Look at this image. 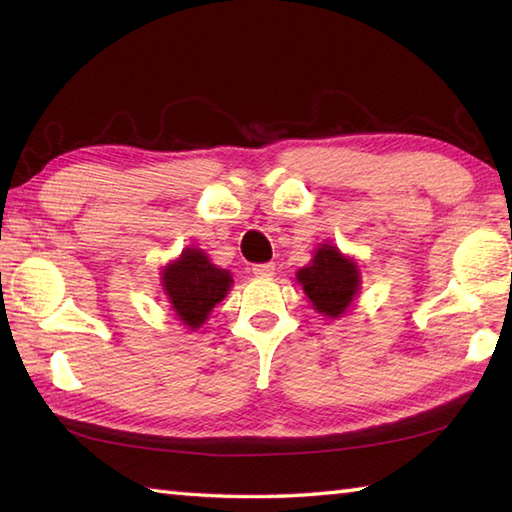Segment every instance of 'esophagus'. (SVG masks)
<instances>
[{
    "instance_id": "esophagus-1",
    "label": "esophagus",
    "mask_w": 512,
    "mask_h": 512,
    "mask_svg": "<svg viewBox=\"0 0 512 512\" xmlns=\"http://www.w3.org/2000/svg\"><path fill=\"white\" fill-rule=\"evenodd\" d=\"M252 272H254L256 276H260V278H269V276H274L276 265H274V263H260V265H254V267H252Z\"/></svg>"
}]
</instances>
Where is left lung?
<instances>
[{"instance_id":"1","label":"left lung","mask_w":512,"mask_h":512,"mask_svg":"<svg viewBox=\"0 0 512 512\" xmlns=\"http://www.w3.org/2000/svg\"><path fill=\"white\" fill-rule=\"evenodd\" d=\"M296 283L303 287L307 301L327 318H341L354 305L361 292V267L352 256H345L330 240L314 249L310 263L296 272Z\"/></svg>"}]
</instances>
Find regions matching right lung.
<instances>
[{
  "mask_svg": "<svg viewBox=\"0 0 512 512\" xmlns=\"http://www.w3.org/2000/svg\"><path fill=\"white\" fill-rule=\"evenodd\" d=\"M160 285L178 321L196 332L227 296L234 278L229 269L214 265L200 247L191 245L160 269Z\"/></svg>",
  "mask_w": 512,
  "mask_h": 512,
  "instance_id": "right-lung-1",
  "label": "right lung"
}]
</instances>
